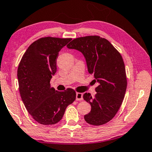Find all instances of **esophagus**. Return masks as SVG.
<instances>
[{
  "instance_id": "1",
  "label": "esophagus",
  "mask_w": 152,
  "mask_h": 152,
  "mask_svg": "<svg viewBox=\"0 0 152 152\" xmlns=\"http://www.w3.org/2000/svg\"><path fill=\"white\" fill-rule=\"evenodd\" d=\"M83 99V94H81V93H76V100H82Z\"/></svg>"
}]
</instances>
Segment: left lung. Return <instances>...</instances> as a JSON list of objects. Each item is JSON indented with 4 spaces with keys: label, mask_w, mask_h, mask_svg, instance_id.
<instances>
[{
    "label": "left lung",
    "mask_w": 152,
    "mask_h": 152,
    "mask_svg": "<svg viewBox=\"0 0 152 152\" xmlns=\"http://www.w3.org/2000/svg\"><path fill=\"white\" fill-rule=\"evenodd\" d=\"M67 47L83 54L88 72L98 84L94 97L89 93L83 95L91 106L85 120L94 126L108 123L119 110L126 91V69L121 54L107 39L99 36L76 38Z\"/></svg>",
    "instance_id": "left-lung-1"
}]
</instances>
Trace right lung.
Instances as JSON below:
<instances>
[{"mask_svg": "<svg viewBox=\"0 0 152 152\" xmlns=\"http://www.w3.org/2000/svg\"><path fill=\"white\" fill-rule=\"evenodd\" d=\"M71 38H40L26 50L18 68L22 100L33 118L43 125L58 123L65 109L76 99V92L68 88L58 91L50 87L56 72L58 52Z\"/></svg>", "mask_w": 152, "mask_h": 152, "instance_id": "right-lung-1", "label": "right lung"}]
</instances>
